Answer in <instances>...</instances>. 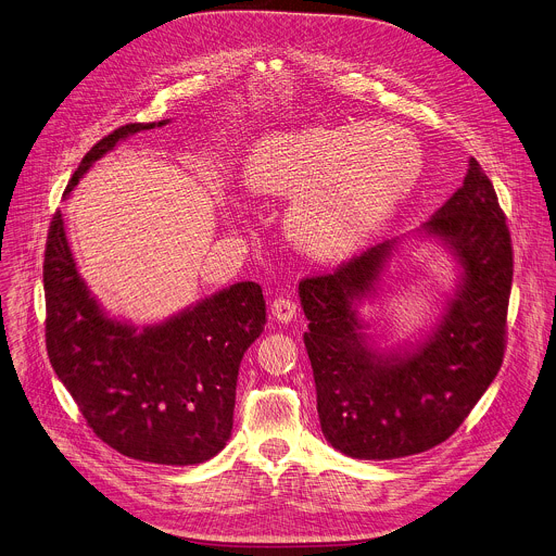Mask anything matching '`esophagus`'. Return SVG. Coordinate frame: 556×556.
<instances>
[{"instance_id":"1","label":"esophagus","mask_w":556,"mask_h":556,"mask_svg":"<svg viewBox=\"0 0 556 556\" xmlns=\"http://www.w3.org/2000/svg\"><path fill=\"white\" fill-rule=\"evenodd\" d=\"M295 313H298V304H295V300L289 298V295H280V298H276L274 304H271V315H274L278 321H282V324H289V321L295 317Z\"/></svg>"}]
</instances>
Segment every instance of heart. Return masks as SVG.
Masks as SVG:
<instances>
[{"instance_id":"obj_1","label":"heart","mask_w":556,"mask_h":556,"mask_svg":"<svg viewBox=\"0 0 556 556\" xmlns=\"http://www.w3.org/2000/svg\"><path fill=\"white\" fill-rule=\"evenodd\" d=\"M421 172V146L400 126H315L263 137L248 152L243 182L256 195L295 198V245L337 258L397 213Z\"/></svg>"}]
</instances>
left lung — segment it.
Returning a JSON list of instances; mask_svg holds the SVG:
<instances>
[{
    "label": "left lung",
    "instance_id": "obj_1",
    "mask_svg": "<svg viewBox=\"0 0 556 556\" xmlns=\"http://www.w3.org/2000/svg\"><path fill=\"white\" fill-rule=\"evenodd\" d=\"M424 230L452 250L463 276L437 328L410 352L371 350L356 311L374 293L395 241L300 282L321 432L354 458H400L439 445L465 421L504 358L513 245L476 159Z\"/></svg>",
    "mask_w": 556,
    "mask_h": 556
}]
</instances>
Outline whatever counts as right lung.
<instances>
[{"label": "right lung", "instance_id": "add662e5", "mask_svg": "<svg viewBox=\"0 0 556 556\" xmlns=\"http://www.w3.org/2000/svg\"><path fill=\"white\" fill-rule=\"evenodd\" d=\"M165 124H126L106 135L87 152L65 195L122 139ZM43 289L50 363L104 443L161 465L204 463L226 445L239 365L267 321L256 282H237L165 324L137 330L106 317L91 298L56 211Z\"/></svg>", "mask_w": 556, "mask_h": 556}]
</instances>
